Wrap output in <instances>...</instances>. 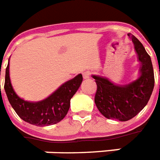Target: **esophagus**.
Returning <instances> with one entry per match:
<instances>
[{"label":"esophagus","instance_id":"34e87169","mask_svg":"<svg viewBox=\"0 0 160 160\" xmlns=\"http://www.w3.org/2000/svg\"><path fill=\"white\" fill-rule=\"evenodd\" d=\"M91 74H92V72H91V71H86V72H84L83 78L84 79H89Z\"/></svg>","mask_w":160,"mask_h":160}]
</instances>
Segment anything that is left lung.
Wrapping results in <instances>:
<instances>
[{
	"instance_id": "obj_1",
	"label": "left lung",
	"mask_w": 160,
	"mask_h": 160,
	"mask_svg": "<svg viewBox=\"0 0 160 160\" xmlns=\"http://www.w3.org/2000/svg\"><path fill=\"white\" fill-rule=\"evenodd\" d=\"M138 60L140 76L127 85L118 86L103 77L93 75L97 83L95 103L100 113L108 119L127 121L137 115L147 105L154 86V74L150 56L142 44L131 34Z\"/></svg>"
}]
</instances>
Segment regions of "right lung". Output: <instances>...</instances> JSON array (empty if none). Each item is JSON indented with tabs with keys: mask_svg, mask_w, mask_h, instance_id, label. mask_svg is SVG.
Returning a JSON list of instances; mask_svg holds the SVG:
<instances>
[{
	"mask_svg": "<svg viewBox=\"0 0 160 160\" xmlns=\"http://www.w3.org/2000/svg\"><path fill=\"white\" fill-rule=\"evenodd\" d=\"M82 74L68 80L48 98L37 102H30L20 98L12 86L9 64L6 68L4 89L8 101L21 119L31 125L47 126L61 121L68 113L70 99L82 82Z\"/></svg>",
	"mask_w": 160,
	"mask_h": 160,
	"instance_id": "add662e5",
	"label": "right lung"
}]
</instances>
